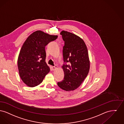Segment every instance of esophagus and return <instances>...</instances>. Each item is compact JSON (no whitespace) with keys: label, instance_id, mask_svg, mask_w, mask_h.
Masks as SVG:
<instances>
[{"label":"esophagus","instance_id":"esophagus-1","mask_svg":"<svg viewBox=\"0 0 124 124\" xmlns=\"http://www.w3.org/2000/svg\"><path fill=\"white\" fill-rule=\"evenodd\" d=\"M57 68V66H55L52 67V68L53 70H55Z\"/></svg>","mask_w":124,"mask_h":124}]
</instances>
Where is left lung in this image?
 <instances>
[{
	"instance_id": "left-lung-1",
	"label": "left lung",
	"mask_w": 124,
	"mask_h": 124,
	"mask_svg": "<svg viewBox=\"0 0 124 124\" xmlns=\"http://www.w3.org/2000/svg\"><path fill=\"white\" fill-rule=\"evenodd\" d=\"M60 34L64 41L62 67L64 78L57 85L64 91H71L81 85L88 74L90 61L88 50L84 41L76 34L65 31Z\"/></svg>"
}]
</instances>
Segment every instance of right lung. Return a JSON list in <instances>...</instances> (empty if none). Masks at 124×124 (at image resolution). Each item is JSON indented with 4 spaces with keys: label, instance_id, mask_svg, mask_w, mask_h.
Here are the masks:
<instances>
[{
    "label": "right lung",
    "instance_id": "1",
    "mask_svg": "<svg viewBox=\"0 0 124 124\" xmlns=\"http://www.w3.org/2000/svg\"><path fill=\"white\" fill-rule=\"evenodd\" d=\"M57 38V35L36 31L24 43L18 57V66L20 78L28 86L40 84L50 71L45 62V46Z\"/></svg>",
    "mask_w": 124,
    "mask_h": 124
}]
</instances>
